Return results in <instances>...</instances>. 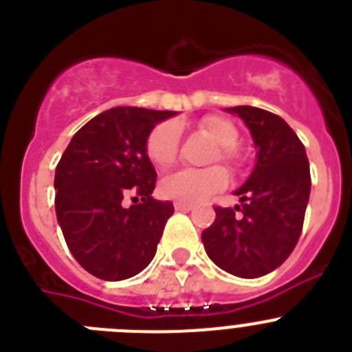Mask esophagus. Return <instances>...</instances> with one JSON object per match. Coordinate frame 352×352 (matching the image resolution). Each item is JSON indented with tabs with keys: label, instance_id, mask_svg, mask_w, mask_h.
<instances>
[{
	"label": "esophagus",
	"instance_id": "obj_1",
	"mask_svg": "<svg viewBox=\"0 0 352 352\" xmlns=\"http://www.w3.org/2000/svg\"><path fill=\"white\" fill-rule=\"evenodd\" d=\"M174 210L176 211H190L194 210L192 204H186V203H174Z\"/></svg>",
	"mask_w": 352,
	"mask_h": 352
}]
</instances>
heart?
Returning a JSON list of instances; mask_svg holds the SVG:
<instances>
[{"label":"heart","instance_id":"obj_1","mask_svg":"<svg viewBox=\"0 0 352 352\" xmlns=\"http://www.w3.org/2000/svg\"><path fill=\"white\" fill-rule=\"evenodd\" d=\"M199 130L206 133L214 142L217 149L211 155V162H223L232 169H238L243 162V155L238 148L239 132L231 120L217 114L204 116L199 121ZM179 151V129L173 121H166L155 126L146 139V155L158 169H169ZM227 185V173L220 166L208 169H182L164 178L160 192L176 203H199L223 190Z\"/></svg>","mask_w":352,"mask_h":352}]
</instances>
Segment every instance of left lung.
I'll list each match as a JSON object with an SVG mask.
<instances>
[{
	"instance_id": "8db88e82",
	"label": "left lung",
	"mask_w": 352,
	"mask_h": 352,
	"mask_svg": "<svg viewBox=\"0 0 352 352\" xmlns=\"http://www.w3.org/2000/svg\"><path fill=\"white\" fill-rule=\"evenodd\" d=\"M250 129L257 164L236 195L241 208L214 206L203 231L208 256L219 268L257 278L278 268L296 247L310 195V167L303 142L280 116L250 105L226 109Z\"/></svg>"
}]
</instances>
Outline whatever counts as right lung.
I'll use <instances>...</instances> for the list:
<instances>
[{
  "label": "right lung",
  "instance_id": "add662e5",
  "mask_svg": "<svg viewBox=\"0 0 352 352\" xmlns=\"http://www.w3.org/2000/svg\"><path fill=\"white\" fill-rule=\"evenodd\" d=\"M174 111L114 107L72 138L54 176L56 217L72 256L102 280H125L151 263L174 206L157 183L146 139ZM133 199L126 208L124 201Z\"/></svg>",
  "mask_w": 352,
  "mask_h": 352
}]
</instances>
